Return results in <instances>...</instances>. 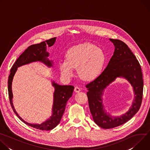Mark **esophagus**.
<instances>
[{
	"label": "esophagus",
	"instance_id": "34e87169",
	"mask_svg": "<svg viewBox=\"0 0 150 150\" xmlns=\"http://www.w3.org/2000/svg\"><path fill=\"white\" fill-rule=\"evenodd\" d=\"M74 91L76 92V93H79L80 91H81V88L78 87H75V89H74Z\"/></svg>",
	"mask_w": 150,
	"mask_h": 150
}]
</instances>
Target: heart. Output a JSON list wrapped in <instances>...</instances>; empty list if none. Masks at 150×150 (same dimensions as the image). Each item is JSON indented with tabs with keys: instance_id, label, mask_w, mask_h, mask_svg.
<instances>
[{
	"instance_id": "1",
	"label": "heart",
	"mask_w": 150,
	"mask_h": 150,
	"mask_svg": "<svg viewBox=\"0 0 150 150\" xmlns=\"http://www.w3.org/2000/svg\"><path fill=\"white\" fill-rule=\"evenodd\" d=\"M105 62L106 56L102 49L90 42H84L70 48L67 52L66 60L59 62V68L65 78H71L74 68H77L82 79L91 81L101 74Z\"/></svg>"
}]
</instances>
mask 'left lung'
I'll return each mask as SVG.
<instances>
[{
    "instance_id": "obj_1",
    "label": "left lung",
    "mask_w": 150,
    "mask_h": 150,
    "mask_svg": "<svg viewBox=\"0 0 150 150\" xmlns=\"http://www.w3.org/2000/svg\"><path fill=\"white\" fill-rule=\"evenodd\" d=\"M115 52L108 66L92 82L86 85L89 108L94 122L103 129H110L130 120L139 110L142 99L143 79L141 68L135 56L124 42L109 39ZM117 77L126 79L132 85L134 98L130 109L120 116H112L104 109L102 95L106 87Z\"/></svg>"
}]
</instances>
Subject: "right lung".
I'll list each match as a JSON object with an SVG mask.
<instances>
[{
  "mask_svg": "<svg viewBox=\"0 0 150 150\" xmlns=\"http://www.w3.org/2000/svg\"><path fill=\"white\" fill-rule=\"evenodd\" d=\"M56 37L52 38L46 41L41 42L39 44L33 45L29 46L19 57L17 59L15 63L13 64L11 69L8 79V94L10 100V103L12 108L19 117L26 125L40 130L49 131L53 129L60 123L62 116L65 112L67 103L68 100L72 97L74 92V87L72 85H61L52 81V86L54 88L53 93V104L52 107V115L45 122L38 123H30L21 118L15 110L12 102L13 94L12 91V83L13 76L18 69V67L23 66L27 64L40 62L44 63L45 65L50 68L53 67V62L50 60L47 57L49 56V52H47V46L49 47L52 46L56 41Z\"/></svg>",
  "mask_w": 150,
  "mask_h": 150,
  "instance_id": "add662e5",
  "label": "right lung"
}]
</instances>
